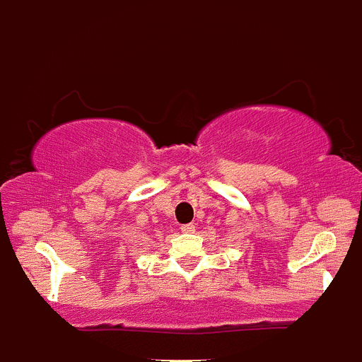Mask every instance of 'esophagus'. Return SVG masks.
Wrapping results in <instances>:
<instances>
[{
    "label": "esophagus",
    "instance_id": "obj_1",
    "mask_svg": "<svg viewBox=\"0 0 362 362\" xmlns=\"http://www.w3.org/2000/svg\"><path fill=\"white\" fill-rule=\"evenodd\" d=\"M194 230H196V226L192 225V223H188V225L181 226V232H183V233H192V232H194Z\"/></svg>",
    "mask_w": 362,
    "mask_h": 362
}]
</instances>
